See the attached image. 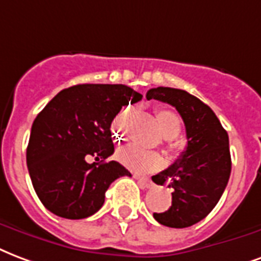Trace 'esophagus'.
Returning <instances> with one entry per match:
<instances>
[{"label": "esophagus", "mask_w": 261, "mask_h": 261, "mask_svg": "<svg viewBox=\"0 0 261 261\" xmlns=\"http://www.w3.org/2000/svg\"><path fill=\"white\" fill-rule=\"evenodd\" d=\"M136 180L139 181V184H140V187H143V189H150V187H152V181L148 177H140V176H136Z\"/></svg>", "instance_id": "obj_1"}]
</instances>
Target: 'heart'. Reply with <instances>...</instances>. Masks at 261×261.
<instances>
[{
	"label": "heart",
	"instance_id": "1",
	"mask_svg": "<svg viewBox=\"0 0 261 261\" xmlns=\"http://www.w3.org/2000/svg\"><path fill=\"white\" fill-rule=\"evenodd\" d=\"M155 119L160 133L166 140L176 139L181 130V119L176 113L168 109H158L155 111ZM123 122H125V113L118 115L114 121L115 132L118 133L119 138H123ZM170 146H176L175 142L170 143ZM118 160L123 165L133 170H138L142 173H148L160 169L164 165V158L156 152L144 151L142 148L135 146L123 147L118 151Z\"/></svg>",
	"mask_w": 261,
	"mask_h": 261
}]
</instances>
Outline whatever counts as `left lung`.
<instances>
[{"instance_id": "1", "label": "left lung", "mask_w": 261, "mask_h": 261, "mask_svg": "<svg viewBox=\"0 0 261 261\" xmlns=\"http://www.w3.org/2000/svg\"><path fill=\"white\" fill-rule=\"evenodd\" d=\"M147 99L173 106L186 125L187 147L173 165L152 176V181H169L172 206L154 219L166 227L184 228L212 212L224 193L231 173L228 135L212 109L189 92L158 86L147 92Z\"/></svg>"}]
</instances>
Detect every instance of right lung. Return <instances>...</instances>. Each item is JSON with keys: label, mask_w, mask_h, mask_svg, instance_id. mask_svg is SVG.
<instances>
[{"label": "right lung", "mask_w": 261, "mask_h": 261, "mask_svg": "<svg viewBox=\"0 0 261 261\" xmlns=\"http://www.w3.org/2000/svg\"><path fill=\"white\" fill-rule=\"evenodd\" d=\"M143 96L126 85L82 84L55 96L33 122L27 168L35 193L49 212L64 219H85L105 203L115 179L132 176L117 161L111 122L123 106ZM89 155L102 158L88 164Z\"/></svg>", "instance_id": "1"}]
</instances>
